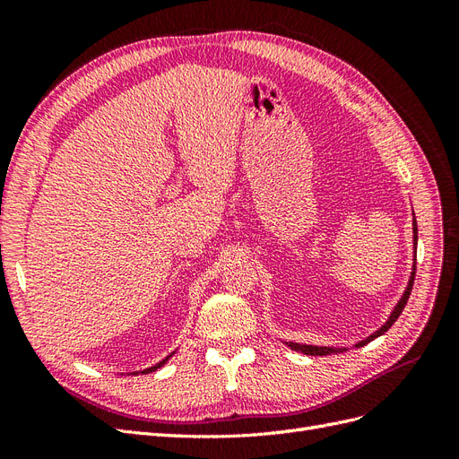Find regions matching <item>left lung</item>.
<instances>
[{
    "label": "left lung",
    "mask_w": 459,
    "mask_h": 459,
    "mask_svg": "<svg viewBox=\"0 0 459 459\" xmlns=\"http://www.w3.org/2000/svg\"><path fill=\"white\" fill-rule=\"evenodd\" d=\"M413 243H415V247H418V221H415V218H413ZM415 255H418V253H415ZM413 280H415V266H413V272H411V277H410V283H408V287H406V290H404V295H402V299L398 300V304L394 307V310H393L391 317L386 319V324H385L379 331H375L373 335H369L368 339H364L362 342H358L356 346H364V344H368L369 341L377 339L379 335H383V333H386L388 329H391V325L396 322L398 316L402 314V310H404V307H406V302H408L410 293H411V287H413ZM287 346H290V349H293V351H300V352H304V354H310V356H325V354H335V352H342V351H346V349H327V346L297 344V342H287Z\"/></svg>",
    "instance_id": "left-lung-1"
}]
</instances>
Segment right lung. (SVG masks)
Here are the masks:
<instances>
[{
	"instance_id": "obj_1",
	"label": "right lung",
	"mask_w": 459,
	"mask_h": 459,
	"mask_svg": "<svg viewBox=\"0 0 459 459\" xmlns=\"http://www.w3.org/2000/svg\"><path fill=\"white\" fill-rule=\"evenodd\" d=\"M172 354H174V352H172ZM172 354H170V356H172ZM170 356H166V358H164V359H162V362H159V364H157V366H151V368H147V369H143V371H142V373H151V371H157V369H159V368H162V366H164V364H166V362H169V358H170Z\"/></svg>"
}]
</instances>
